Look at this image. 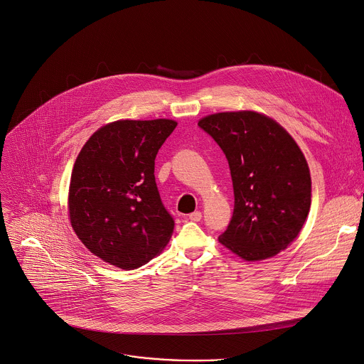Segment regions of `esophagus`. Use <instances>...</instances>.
Segmentation results:
<instances>
[{"instance_id": "esophagus-1", "label": "esophagus", "mask_w": 364, "mask_h": 364, "mask_svg": "<svg viewBox=\"0 0 364 364\" xmlns=\"http://www.w3.org/2000/svg\"><path fill=\"white\" fill-rule=\"evenodd\" d=\"M201 217H203V214H201V211H194V213H191V214H188V218L191 220V221H200L201 220Z\"/></svg>"}]
</instances>
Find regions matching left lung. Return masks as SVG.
<instances>
[{
    "label": "left lung",
    "instance_id": "1",
    "mask_svg": "<svg viewBox=\"0 0 364 364\" xmlns=\"http://www.w3.org/2000/svg\"><path fill=\"white\" fill-rule=\"evenodd\" d=\"M198 126L224 151L234 190V211L220 243L246 262L270 259L299 235L311 204V177L294 139L272 117L224 111Z\"/></svg>",
    "mask_w": 364,
    "mask_h": 364
}]
</instances>
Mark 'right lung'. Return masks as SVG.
Listing matches in <instances>:
<instances>
[{
	"instance_id": "obj_1",
	"label": "right lung",
	"mask_w": 364,
	"mask_h": 364,
	"mask_svg": "<svg viewBox=\"0 0 364 364\" xmlns=\"http://www.w3.org/2000/svg\"><path fill=\"white\" fill-rule=\"evenodd\" d=\"M176 127L168 118L117 119L82 146L71 173L68 217L102 262L134 270L168 245L174 221L157 190L154 160Z\"/></svg>"
}]
</instances>
